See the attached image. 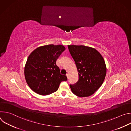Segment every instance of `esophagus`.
Segmentation results:
<instances>
[{
	"label": "esophagus",
	"instance_id": "obj_1",
	"mask_svg": "<svg viewBox=\"0 0 131 131\" xmlns=\"http://www.w3.org/2000/svg\"><path fill=\"white\" fill-rule=\"evenodd\" d=\"M66 76H67V79H68L69 78V74L68 73H67V74H66Z\"/></svg>",
	"mask_w": 131,
	"mask_h": 131
}]
</instances>
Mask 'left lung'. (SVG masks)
Returning <instances> with one entry per match:
<instances>
[{"label":"left lung","instance_id":"1","mask_svg":"<svg viewBox=\"0 0 131 131\" xmlns=\"http://www.w3.org/2000/svg\"><path fill=\"white\" fill-rule=\"evenodd\" d=\"M68 48L79 75L78 82L70 84L71 90L79 97L91 96L100 88L105 78V61L99 52L93 48L68 45Z\"/></svg>","mask_w":131,"mask_h":131}]
</instances>
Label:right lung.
I'll list each match as a JSON object with an SVG mask.
<instances>
[{
  "mask_svg": "<svg viewBox=\"0 0 131 131\" xmlns=\"http://www.w3.org/2000/svg\"><path fill=\"white\" fill-rule=\"evenodd\" d=\"M65 50L62 45H49L34 50L27 59L24 68L26 82L36 93L47 95L57 91L67 77L61 74L56 64L57 59Z\"/></svg>",
  "mask_w": 131,
  "mask_h": 131,
  "instance_id": "right-lung-1",
  "label": "right lung"
}]
</instances>
